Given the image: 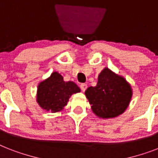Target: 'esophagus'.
Instances as JSON below:
<instances>
[{
	"label": "esophagus",
	"mask_w": 158,
	"mask_h": 158,
	"mask_svg": "<svg viewBox=\"0 0 158 158\" xmlns=\"http://www.w3.org/2000/svg\"><path fill=\"white\" fill-rule=\"evenodd\" d=\"M87 88H88V85H87L86 83H81V84H80V88H81V90L83 91V92H85Z\"/></svg>",
	"instance_id": "obj_1"
}]
</instances>
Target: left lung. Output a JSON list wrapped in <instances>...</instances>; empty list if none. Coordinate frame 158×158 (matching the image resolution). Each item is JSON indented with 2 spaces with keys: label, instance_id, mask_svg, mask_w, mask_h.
Returning a JSON list of instances; mask_svg holds the SVG:
<instances>
[{
  "label": "left lung",
  "instance_id": "obj_1",
  "mask_svg": "<svg viewBox=\"0 0 158 158\" xmlns=\"http://www.w3.org/2000/svg\"><path fill=\"white\" fill-rule=\"evenodd\" d=\"M85 95L95 114L109 118L124 112L129 105L132 91L123 77L106 68L98 76L97 86L88 88Z\"/></svg>",
  "mask_w": 158,
  "mask_h": 158
}]
</instances>
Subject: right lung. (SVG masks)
<instances>
[{
	"mask_svg": "<svg viewBox=\"0 0 158 158\" xmlns=\"http://www.w3.org/2000/svg\"><path fill=\"white\" fill-rule=\"evenodd\" d=\"M79 92L80 89L74 82H65L60 74L53 72L38 86L37 102L47 111L56 113L67 105L71 95Z\"/></svg>",
	"mask_w": 158,
	"mask_h": 158,
	"instance_id": "right-lung-1",
	"label": "right lung"
}]
</instances>
